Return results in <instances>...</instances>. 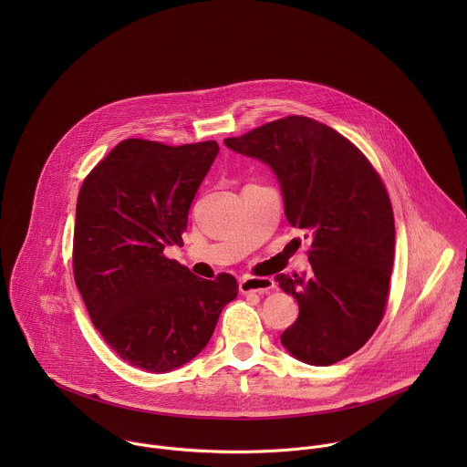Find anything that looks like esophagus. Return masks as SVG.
I'll return each mask as SVG.
<instances>
[{
  "label": "esophagus",
  "mask_w": 467,
  "mask_h": 467,
  "mask_svg": "<svg viewBox=\"0 0 467 467\" xmlns=\"http://www.w3.org/2000/svg\"><path fill=\"white\" fill-rule=\"evenodd\" d=\"M275 287V282L267 276H243L239 280L241 293H269Z\"/></svg>",
  "instance_id": "34e87169"
}]
</instances>
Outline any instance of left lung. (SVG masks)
<instances>
[{"label": "left lung", "instance_id": "1", "mask_svg": "<svg viewBox=\"0 0 467 467\" xmlns=\"http://www.w3.org/2000/svg\"><path fill=\"white\" fill-rule=\"evenodd\" d=\"M224 145L266 163L287 223L311 243L309 273L275 276L300 309L280 343L315 367L350 356L383 318L394 266V212L381 178L354 143L307 117L269 122Z\"/></svg>", "mask_w": 467, "mask_h": 467}]
</instances>
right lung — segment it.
Masks as SVG:
<instances>
[{
	"mask_svg": "<svg viewBox=\"0 0 467 467\" xmlns=\"http://www.w3.org/2000/svg\"><path fill=\"white\" fill-rule=\"evenodd\" d=\"M219 152L130 138L84 180L77 200L73 275L89 318L130 365L171 372L210 341L237 296L232 275L204 280L163 255L182 246L189 210Z\"/></svg>",
	"mask_w": 467,
	"mask_h": 467,
	"instance_id": "right-lung-1",
	"label": "right lung"
}]
</instances>
